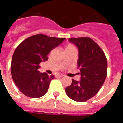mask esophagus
<instances>
[{
	"label": "esophagus",
	"mask_w": 123,
	"mask_h": 123,
	"mask_svg": "<svg viewBox=\"0 0 123 123\" xmlns=\"http://www.w3.org/2000/svg\"><path fill=\"white\" fill-rule=\"evenodd\" d=\"M57 76H59V77H63L64 76V75L63 74H61V73H58L57 74V75H56Z\"/></svg>",
	"instance_id": "obj_1"
}]
</instances>
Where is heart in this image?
Instances as JSON below:
<instances>
[{"mask_svg":"<svg viewBox=\"0 0 123 123\" xmlns=\"http://www.w3.org/2000/svg\"><path fill=\"white\" fill-rule=\"evenodd\" d=\"M74 47L73 46V45H71V44H69V45H67V47H66V49H71V48H73ZM65 49V50H66Z\"/></svg>","mask_w":123,"mask_h":123,"instance_id":"1","label":"heart"}]
</instances>
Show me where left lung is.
<instances>
[{"label": "left lung", "mask_w": 123, "mask_h": 123, "mask_svg": "<svg viewBox=\"0 0 123 123\" xmlns=\"http://www.w3.org/2000/svg\"><path fill=\"white\" fill-rule=\"evenodd\" d=\"M79 51L78 68L81 71V81L72 79L65 89L68 97L83 102L95 96L104 84L107 75V60L99 45L89 37L69 38Z\"/></svg>", "instance_id": "1"}]
</instances>
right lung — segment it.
Segmentation results:
<instances>
[{
  "mask_svg": "<svg viewBox=\"0 0 123 123\" xmlns=\"http://www.w3.org/2000/svg\"><path fill=\"white\" fill-rule=\"evenodd\" d=\"M65 39L38 34L26 39L17 47L12 59L11 74L24 95L39 98L46 94L54 76L40 73L39 64L47 60L49 52Z\"/></svg>",
  "mask_w": 123,
  "mask_h": 123,
  "instance_id": "add662e5",
  "label": "right lung"
}]
</instances>
